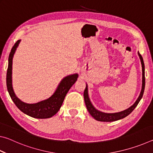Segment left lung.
I'll return each instance as SVG.
<instances>
[{
	"mask_svg": "<svg viewBox=\"0 0 153 153\" xmlns=\"http://www.w3.org/2000/svg\"><path fill=\"white\" fill-rule=\"evenodd\" d=\"M138 55L140 56V59L141 64H142V90L140 92V94L138 98V99L136 100L135 103L131 106L130 107L127 108L126 110H124L123 111H121V112L118 113H105L101 112V111H98L97 109L94 107V106L90 102V98L88 97V86L86 84V89L84 90V101L85 104H86V108L88 112L90 113V115H91L93 117H94L96 120L99 121H115L119 120H121V119H123L129 115L132 111H134V108L136 107V106L140 102V100H141L142 98V96L144 94V88H145V76H144V63L143 59H142V56H141L140 54L138 53Z\"/></svg>",
	"mask_w": 153,
	"mask_h": 153,
	"instance_id": "1",
	"label": "left lung"
}]
</instances>
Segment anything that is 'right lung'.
<instances>
[{"label": "right lung", "instance_id": "add662e5", "mask_svg": "<svg viewBox=\"0 0 153 153\" xmlns=\"http://www.w3.org/2000/svg\"><path fill=\"white\" fill-rule=\"evenodd\" d=\"M20 41L21 40H17L13 46L9 56L8 69L7 72V87L9 94L17 107L23 113L33 118H50L55 115L60 109L67 93L76 82L78 75L75 74L64 77L59 84L55 93L47 99L33 104H28L22 101L16 97L12 86L13 57Z\"/></svg>", "mask_w": 153, "mask_h": 153}]
</instances>
